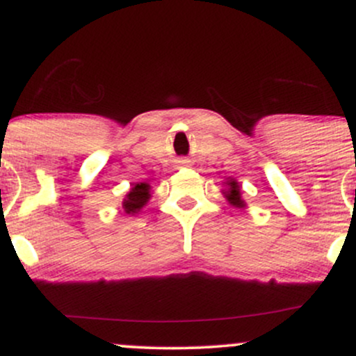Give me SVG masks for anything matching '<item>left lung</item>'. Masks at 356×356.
<instances>
[{"instance_id": "left-lung-1", "label": "left lung", "mask_w": 356, "mask_h": 356, "mask_svg": "<svg viewBox=\"0 0 356 356\" xmlns=\"http://www.w3.org/2000/svg\"><path fill=\"white\" fill-rule=\"evenodd\" d=\"M224 186L226 187H224L220 192H222V195L226 197V201L229 202L232 207H236V209H244V207H246V202H244L243 194H241L239 182L236 181V179L227 177V181L224 182Z\"/></svg>"}]
</instances>
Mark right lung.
<instances>
[{"label": "right lung", "instance_id": "obj_1", "mask_svg": "<svg viewBox=\"0 0 356 356\" xmlns=\"http://www.w3.org/2000/svg\"><path fill=\"white\" fill-rule=\"evenodd\" d=\"M152 197V187L147 182L134 184L130 191L127 192L124 201H122V211L129 216H136L140 212Z\"/></svg>", "mask_w": 356, "mask_h": 356}]
</instances>
